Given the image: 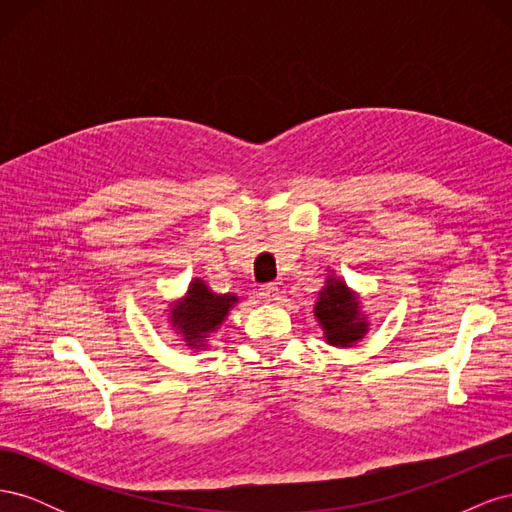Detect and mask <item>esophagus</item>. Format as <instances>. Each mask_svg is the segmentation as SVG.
Returning a JSON list of instances; mask_svg holds the SVG:
<instances>
[{
	"label": "esophagus",
	"instance_id": "esophagus-1",
	"mask_svg": "<svg viewBox=\"0 0 512 512\" xmlns=\"http://www.w3.org/2000/svg\"><path fill=\"white\" fill-rule=\"evenodd\" d=\"M260 297L269 303L280 301V288H277V284H265L260 288Z\"/></svg>",
	"mask_w": 512,
	"mask_h": 512
}]
</instances>
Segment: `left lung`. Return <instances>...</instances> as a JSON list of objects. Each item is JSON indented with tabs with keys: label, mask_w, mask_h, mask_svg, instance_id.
I'll use <instances>...</instances> for the list:
<instances>
[{
	"label": "left lung",
	"mask_w": 512,
	"mask_h": 512,
	"mask_svg": "<svg viewBox=\"0 0 512 512\" xmlns=\"http://www.w3.org/2000/svg\"><path fill=\"white\" fill-rule=\"evenodd\" d=\"M314 314L324 331V339L331 346L348 348L367 333L359 297L335 275H329L327 284L318 292Z\"/></svg>",
	"instance_id": "1"
}]
</instances>
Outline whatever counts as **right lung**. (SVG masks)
Here are the masks:
<instances>
[{
  "mask_svg": "<svg viewBox=\"0 0 512 512\" xmlns=\"http://www.w3.org/2000/svg\"><path fill=\"white\" fill-rule=\"evenodd\" d=\"M239 299L235 294H218L209 290L203 280H192L181 301L170 307V324L181 333L190 348H205V339L218 331L224 318Z\"/></svg>",
  "mask_w": 512,
  "mask_h": 512,
  "instance_id": "1",
  "label": "right lung"
}]
</instances>
